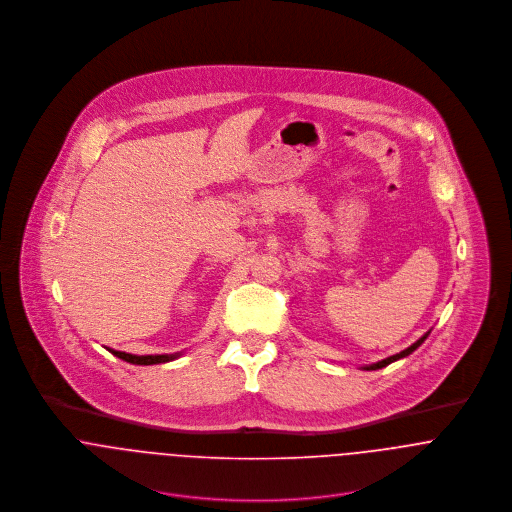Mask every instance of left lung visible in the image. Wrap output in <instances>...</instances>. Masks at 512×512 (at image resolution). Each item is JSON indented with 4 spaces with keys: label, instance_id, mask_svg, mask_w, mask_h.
Returning a JSON list of instances; mask_svg holds the SVG:
<instances>
[{
    "label": "left lung",
    "instance_id": "obj_1",
    "mask_svg": "<svg viewBox=\"0 0 512 512\" xmlns=\"http://www.w3.org/2000/svg\"><path fill=\"white\" fill-rule=\"evenodd\" d=\"M428 335H430V331L424 335V337H420L414 345H410L408 349H404V351H400L398 355H392V357H388V359H384V361H378V363H374V365L365 366V370H378V368H384V366L390 365V363H394V361H398V359H404V357H408L410 353H414L426 339H428Z\"/></svg>",
    "mask_w": 512,
    "mask_h": 512
}]
</instances>
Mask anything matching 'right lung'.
I'll use <instances>...</instances> for the list:
<instances>
[{"instance_id":"1","label":"right lung","mask_w":512,"mask_h":512,"mask_svg":"<svg viewBox=\"0 0 512 512\" xmlns=\"http://www.w3.org/2000/svg\"><path fill=\"white\" fill-rule=\"evenodd\" d=\"M114 357L126 361V363H132V365H159V363H169L177 357H181V353H175V355H130V353H122V351H114V349H108Z\"/></svg>"}]
</instances>
